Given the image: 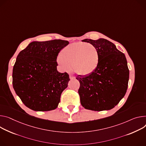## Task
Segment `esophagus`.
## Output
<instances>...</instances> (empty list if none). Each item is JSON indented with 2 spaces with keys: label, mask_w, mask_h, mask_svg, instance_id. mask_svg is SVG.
I'll use <instances>...</instances> for the list:
<instances>
[{
  "label": "esophagus",
  "mask_w": 146,
  "mask_h": 146,
  "mask_svg": "<svg viewBox=\"0 0 146 146\" xmlns=\"http://www.w3.org/2000/svg\"><path fill=\"white\" fill-rule=\"evenodd\" d=\"M69 77H70V78L71 79V80H72V79H74V78H75V77L74 76H73V75H70V76H69Z\"/></svg>",
  "instance_id": "34e87169"
}]
</instances>
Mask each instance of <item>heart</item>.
<instances>
[{"label": "heart", "mask_w": 146, "mask_h": 146, "mask_svg": "<svg viewBox=\"0 0 146 146\" xmlns=\"http://www.w3.org/2000/svg\"><path fill=\"white\" fill-rule=\"evenodd\" d=\"M99 58L98 50L94 45L75 42L61 50L57 62L64 71H70L73 66L74 70L77 74L86 76L97 69Z\"/></svg>", "instance_id": "obj_1"}]
</instances>
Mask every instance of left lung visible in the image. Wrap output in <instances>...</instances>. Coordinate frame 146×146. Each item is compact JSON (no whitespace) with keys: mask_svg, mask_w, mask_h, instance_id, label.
<instances>
[{"mask_svg":"<svg viewBox=\"0 0 146 146\" xmlns=\"http://www.w3.org/2000/svg\"><path fill=\"white\" fill-rule=\"evenodd\" d=\"M82 41L96 46L100 58L93 72L76 77L80 84L78 92L81 104L95 111L111 110L123 98L127 89L129 70L125 55L107 39Z\"/></svg>","mask_w":146,"mask_h":146,"instance_id":"obj_1","label":"left lung"}]
</instances>
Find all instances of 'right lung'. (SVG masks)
<instances>
[{
    "label": "right lung",
    "mask_w": 146,
    "mask_h": 146,
    "mask_svg": "<svg viewBox=\"0 0 146 146\" xmlns=\"http://www.w3.org/2000/svg\"><path fill=\"white\" fill-rule=\"evenodd\" d=\"M69 42L62 39L31 42L17 56L13 69V86L26 107L35 111L55 110L70 80L57 70L58 54Z\"/></svg>",
    "instance_id": "obj_1"
}]
</instances>
